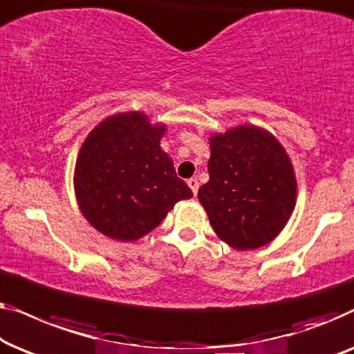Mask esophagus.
Segmentation results:
<instances>
[{
	"label": "esophagus",
	"instance_id": "1",
	"mask_svg": "<svg viewBox=\"0 0 354 354\" xmlns=\"http://www.w3.org/2000/svg\"><path fill=\"white\" fill-rule=\"evenodd\" d=\"M187 184H189V187H191V191H192V194L194 196H197V191H198V181L196 178H191L187 181Z\"/></svg>",
	"mask_w": 354,
	"mask_h": 354
}]
</instances>
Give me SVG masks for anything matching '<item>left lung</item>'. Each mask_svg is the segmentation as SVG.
Here are the masks:
<instances>
[{
    "label": "left lung",
    "instance_id": "left-lung-1",
    "mask_svg": "<svg viewBox=\"0 0 354 354\" xmlns=\"http://www.w3.org/2000/svg\"><path fill=\"white\" fill-rule=\"evenodd\" d=\"M210 149V179L198 189V201L213 231L237 250L270 243L295 208L297 179L287 152L253 125L213 134Z\"/></svg>",
    "mask_w": 354,
    "mask_h": 354
}]
</instances>
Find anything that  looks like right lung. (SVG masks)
Returning a JSON list of instances; mask_svg holds the SVG:
<instances>
[{
	"instance_id": "obj_1",
	"label": "right lung",
	"mask_w": 354,
	"mask_h": 354,
	"mask_svg": "<svg viewBox=\"0 0 354 354\" xmlns=\"http://www.w3.org/2000/svg\"><path fill=\"white\" fill-rule=\"evenodd\" d=\"M165 129L142 112H127L106 118L84 139L73 184L83 216L104 236L138 241L176 202L192 197L160 147Z\"/></svg>"
}]
</instances>
